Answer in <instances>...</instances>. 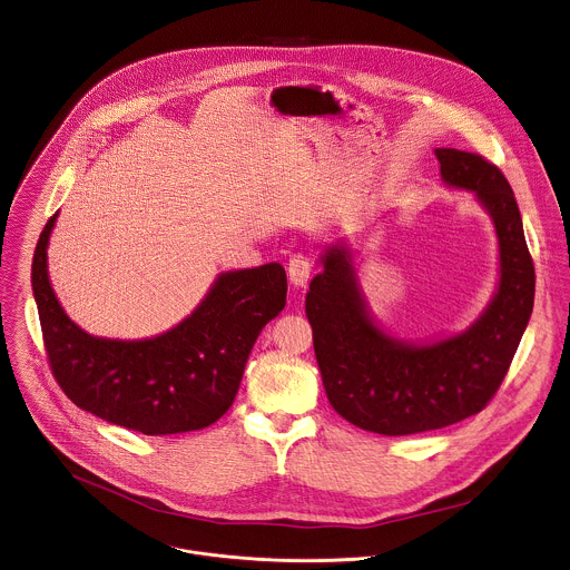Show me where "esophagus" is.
Wrapping results in <instances>:
<instances>
[{"mask_svg": "<svg viewBox=\"0 0 570 570\" xmlns=\"http://www.w3.org/2000/svg\"><path fill=\"white\" fill-rule=\"evenodd\" d=\"M313 275V262L304 254H295L288 262V277L297 288H306L308 279Z\"/></svg>", "mask_w": 570, "mask_h": 570, "instance_id": "obj_1", "label": "esophagus"}]
</instances>
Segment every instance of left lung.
I'll list each match as a JSON object with an SVG mask.
<instances>
[{"label":"left lung","mask_w":570,"mask_h":570,"mask_svg":"<svg viewBox=\"0 0 570 570\" xmlns=\"http://www.w3.org/2000/svg\"><path fill=\"white\" fill-rule=\"evenodd\" d=\"M435 155L443 181L474 191L497 225L501 282L483 316L463 334L429 345L386 336L365 311L345 245L325 252L306 295L332 409L389 438L435 431L483 411L505 380L533 311L535 268L505 175L479 153L438 148Z\"/></svg>","instance_id":"1"}]
</instances>
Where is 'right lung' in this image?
Segmentation results:
<instances>
[{
	"mask_svg": "<svg viewBox=\"0 0 570 570\" xmlns=\"http://www.w3.org/2000/svg\"><path fill=\"white\" fill-rule=\"evenodd\" d=\"M43 227L32 291L52 376L65 395L105 422L144 435H175L214 424L232 406L262 327L286 306V271L264 266L223 273L203 304L170 332L109 341L65 315L48 279Z\"/></svg>",
	"mask_w": 570,
	"mask_h": 570,
	"instance_id": "1",
	"label": "right lung"
}]
</instances>
